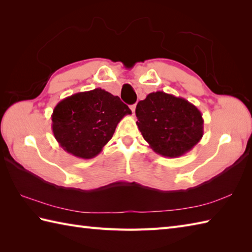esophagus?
Segmentation results:
<instances>
[{
    "mask_svg": "<svg viewBox=\"0 0 252 252\" xmlns=\"http://www.w3.org/2000/svg\"><path fill=\"white\" fill-rule=\"evenodd\" d=\"M130 108H131V110H132V112H133V114H135V108H136V104H133V105H131V106H130Z\"/></svg>",
    "mask_w": 252,
    "mask_h": 252,
    "instance_id": "esophagus-1",
    "label": "esophagus"
}]
</instances>
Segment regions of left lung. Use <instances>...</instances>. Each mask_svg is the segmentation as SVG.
<instances>
[{"mask_svg": "<svg viewBox=\"0 0 252 252\" xmlns=\"http://www.w3.org/2000/svg\"><path fill=\"white\" fill-rule=\"evenodd\" d=\"M135 114L144 140L163 157L183 156L203 135L199 109L185 98L162 91L148 94L138 101Z\"/></svg>", "mask_w": 252, "mask_h": 252, "instance_id": "1", "label": "left lung"}]
</instances>
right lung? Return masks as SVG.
<instances>
[{
	"label": "right lung",
	"instance_id": "obj_1",
	"mask_svg": "<svg viewBox=\"0 0 252 252\" xmlns=\"http://www.w3.org/2000/svg\"><path fill=\"white\" fill-rule=\"evenodd\" d=\"M132 111L118 96L101 89L63 98L52 114V130L60 146L82 159L97 156L117 125Z\"/></svg>",
	"mask_w": 252,
	"mask_h": 252
}]
</instances>
